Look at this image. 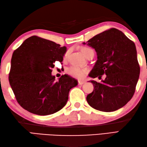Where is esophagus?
I'll list each match as a JSON object with an SVG mask.
<instances>
[{
    "instance_id": "esophagus-1",
    "label": "esophagus",
    "mask_w": 147,
    "mask_h": 147,
    "mask_svg": "<svg viewBox=\"0 0 147 147\" xmlns=\"http://www.w3.org/2000/svg\"><path fill=\"white\" fill-rule=\"evenodd\" d=\"M84 83H85V81H82V80H80V81H78V84H79V85H83Z\"/></svg>"
}]
</instances>
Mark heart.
<instances>
[{
  "label": "heart",
  "mask_w": 147,
  "mask_h": 147,
  "mask_svg": "<svg viewBox=\"0 0 147 147\" xmlns=\"http://www.w3.org/2000/svg\"><path fill=\"white\" fill-rule=\"evenodd\" d=\"M81 51L83 53V54L86 56V54L90 51H93L92 49H90L89 47H83L81 49ZM69 52H67L66 54H65V57L68 55ZM86 72L85 69H82L76 66H71L70 67H69L67 69V73L68 74H69L70 75L73 76L74 77H76L77 78H83L84 75H85V73Z\"/></svg>",
  "instance_id": "obj_1"
}]
</instances>
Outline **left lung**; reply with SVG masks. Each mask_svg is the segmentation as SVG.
<instances>
[{"mask_svg":"<svg viewBox=\"0 0 147 147\" xmlns=\"http://www.w3.org/2000/svg\"><path fill=\"white\" fill-rule=\"evenodd\" d=\"M86 42L83 44L94 49L97 55L88 76L101 78L105 74L101 82L90 81L94 90L87 95L86 100L96 110L117 111L131 99L139 79L140 69L135 43L115 28L99 33Z\"/></svg>","mask_w":147,"mask_h":147,"instance_id":"1","label":"left lung"}]
</instances>
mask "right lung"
I'll list each match as a JSON object with an SVG mask.
<instances>
[{
    "label": "right lung",
    "mask_w": 147,
    "mask_h": 147,
    "mask_svg": "<svg viewBox=\"0 0 147 147\" xmlns=\"http://www.w3.org/2000/svg\"><path fill=\"white\" fill-rule=\"evenodd\" d=\"M65 46L32 36L24 40L12 56L9 83L18 102L31 113L47 115L66 104L70 90L78 81L64 74L57 81L52 74L55 61L62 62Z\"/></svg>",
    "instance_id": "add662e5"
}]
</instances>
